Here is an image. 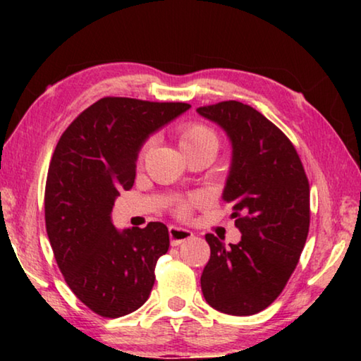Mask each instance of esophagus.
Instances as JSON below:
<instances>
[{"label": "esophagus", "instance_id": "34e87169", "mask_svg": "<svg viewBox=\"0 0 361 361\" xmlns=\"http://www.w3.org/2000/svg\"><path fill=\"white\" fill-rule=\"evenodd\" d=\"M169 237H170V243L173 247L180 245V243L186 242L189 239H192V232L185 228H178V226H170L169 228Z\"/></svg>", "mask_w": 361, "mask_h": 361}]
</instances>
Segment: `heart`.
I'll list each match as a JSON object with an SVG mask.
<instances>
[{"label":"heart","instance_id":"b5f03b06","mask_svg":"<svg viewBox=\"0 0 361 361\" xmlns=\"http://www.w3.org/2000/svg\"><path fill=\"white\" fill-rule=\"evenodd\" d=\"M178 142L183 152H185L186 156L194 154V152H200V151H209V152H213V154H216V151L219 149V143H221L219 142V135L212 129V127L195 121L183 122V124L178 127ZM151 148H152V138H148L138 151V156H137L138 166H142L145 162V159L148 156ZM204 202H205L204 195L200 194L189 195V197L181 199L175 204L173 212L176 213V216L188 218L195 207L202 205Z\"/></svg>","mask_w":361,"mask_h":361}]
</instances>
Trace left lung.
Listing matches in <instances>:
<instances>
[{"label":"left lung","instance_id":"8db88e82","mask_svg":"<svg viewBox=\"0 0 361 361\" xmlns=\"http://www.w3.org/2000/svg\"><path fill=\"white\" fill-rule=\"evenodd\" d=\"M232 142L223 199L242 232L237 245L207 234L210 259L200 286L213 309L253 315L269 307L291 277L310 224V189L301 159L276 124L245 103L228 100L197 108Z\"/></svg>","mask_w":361,"mask_h":361}]
</instances>
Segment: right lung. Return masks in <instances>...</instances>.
Returning a JSON list of instances; mask_svg holds the SVG:
<instances>
[{
	"label": "right lung",
	"instance_id": "obj_1",
	"mask_svg": "<svg viewBox=\"0 0 361 361\" xmlns=\"http://www.w3.org/2000/svg\"><path fill=\"white\" fill-rule=\"evenodd\" d=\"M188 103L103 97L66 127L54 149L44 219L57 266L79 301L105 319L146 302L157 259L170 240L164 223L118 232L114 199L135 181L137 154L149 133Z\"/></svg>",
	"mask_w": 361,
	"mask_h": 361
}]
</instances>
